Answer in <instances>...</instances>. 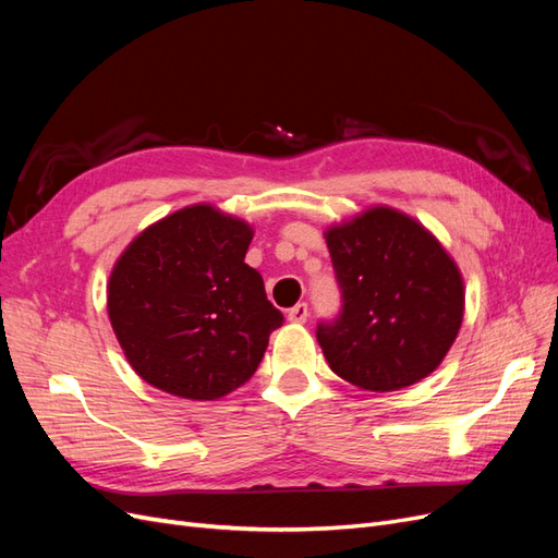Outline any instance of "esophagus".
<instances>
[{
	"mask_svg": "<svg viewBox=\"0 0 558 558\" xmlns=\"http://www.w3.org/2000/svg\"><path fill=\"white\" fill-rule=\"evenodd\" d=\"M307 316H310V307H307V302H298L295 307H291L289 312H286V318H289L291 324H305Z\"/></svg>",
	"mask_w": 558,
	"mask_h": 558,
	"instance_id": "obj_1",
	"label": "esophagus"
}]
</instances>
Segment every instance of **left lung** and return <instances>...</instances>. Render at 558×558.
Returning <instances> with one entry per match:
<instances>
[{"instance_id":"1","label":"left lung","mask_w":558,"mask_h":558,"mask_svg":"<svg viewBox=\"0 0 558 558\" xmlns=\"http://www.w3.org/2000/svg\"><path fill=\"white\" fill-rule=\"evenodd\" d=\"M342 314L316 340L337 377L388 393L435 373L459 337L465 283L440 240L416 218L367 207L324 232Z\"/></svg>"}]
</instances>
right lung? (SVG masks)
<instances>
[{
  "label": "right lung",
  "instance_id": "right-lung-1",
  "mask_svg": "<svg viewBox=\"0 0 558 558\" xmlns=\"http://www.w3.org/2000/svg\"><path fill=\"white\" fill-rule=\"evenodd\" d=\"M253 226L207 202L144 228L111 267L107 312L128 363L185 400H218L256 373L281 312L244 263Z\"/></svg>",
  "mask_w": 558,
  "mask_h": 558
}]
</instances>
